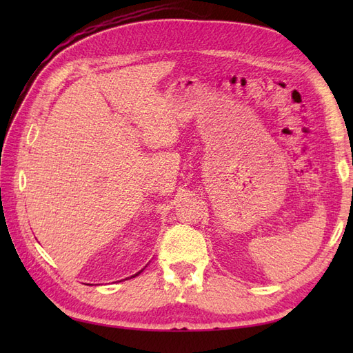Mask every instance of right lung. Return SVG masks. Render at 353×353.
I'll use <instances>...</instances> for the list:
<instances>
[{"mask_svg": "<svg viewBox=\"0 0 353 353\" xmlns=\"http://www.w3.org/2000/svg\"><path fill=\"white\" fill-rule=\"evenodd\" d=\"M141 271H143V270H141ZM141 271H140V272H137V274H135V275H132V276H131V279H134V276H137V275H138V274H141Z\"/></svg>", "mask_w": 353, "mask_h": 353, "instance_id": "obj_1", "label": "right lung"}]
</instances>
